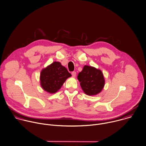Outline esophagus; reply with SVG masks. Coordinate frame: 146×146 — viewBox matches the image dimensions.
<instances>
[{
  "instance_id": "obj_1",
  "label": "esophagus",
  "mask_w": 146,
  "mask_h": 146,
  "mask_svg": "<svg viewBox=\"0 0 146 146\" xmlns=\"http://www.w3.org/2000/svg\"><path fill=\"white\" fill-rule=\"evenodd\" d=\"M71 74H72V77H74V78H75V77L76 76V72H75V71L72 72Z\"/></svg>"
}]
</instances>
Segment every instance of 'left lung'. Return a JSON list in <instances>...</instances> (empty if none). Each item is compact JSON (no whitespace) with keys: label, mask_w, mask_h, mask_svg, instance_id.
<instances>
[{"label":"left lung","mask_w":146,"mask_h":146,"mask_svg":"<svg viewBox=\"0 0 146 146\" xmlns=\"http://www.w3.org/2000/svg\"><path fill=\"white\" fill-rule=\"evenodd\" d=\"M78 79L83 92L88 96L100 94L105 86V79L102 71L96 68L85 65L79 73Z\"/></svg>","instance_id":"left-lung-1"}]
</instances>
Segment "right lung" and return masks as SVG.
Segmentation results:
<instances>
[{"instance_id": "add662e5", "label": "right lung", "mask_w": 146, "mask_h": 146, "mask_svg": "<svg viewBox=\"0 0 146 146\" xmlns=\"http://www.w3.org/2000/svg\"><path fill=\"white\" fill-rule=\"evenodd\" d=\"M71 76V74L60 62H54L41 70L40 84L46 92L55 94L60 89L67 79Z\"/></svg>"}]
</instances>
